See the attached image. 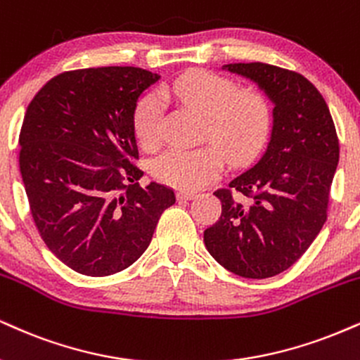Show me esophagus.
<instances>
[{
	"label": "esophagus",
	"instance_id": "obj_1",
	"mask_svg": "<svg viewBox=\"0 0 360 360\" xmlns=\"http://www.w3.org/2000/svg\"><path fill=\"white\" fill-rule=\"evenodd\" d=\"M177 201H191V199H194L198 196L196 193L193 191H177Z\"/></svg>",
	"mask_w": 360,
	"mask_h": 360
}]
</instances>
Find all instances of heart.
<instances>
[{"mask_svg":"<svg viewBox=\"0 0 360 360\" xmlns=\"http://www.w3.org/2000/svg\"><path fill=\"white\" fill-rule=\"evenodd\" d=\"M164 98H176L206 117L207 134L231 161H243L262 144L270 124L265 98L240 92L236 84L205 70L181 75L161 90ZM164 103L158 94H147L137 103L134 129L147 149L159 146L162 137ZM223 155L213 146L196 149H169L155 159L153 174L164 184L196 189L221 172Z\"/></svg>","mask_w":360,"mask_h":360,"instance_id":"b5f03b06","label":"heart"}]
</instances>
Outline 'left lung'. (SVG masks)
<instances>
[{"label":"left lung","mask_w":360,"mask_h":360,"mask_svg":"<svg viewBox=\"0 0 360 360\" xmlns=\"http://www.w3.org/2000/svg\"><path fill=\"white\" fill-rule=\"evenodd\" d=\"M223 70L253 82L274 103V120L258 162L214 193L221 216L205 245L231 274L270 278L288 270L326 223L339 139L326 101L300 73L259 62Z\"/></svg>","instance_id":"1"}]
</instances>
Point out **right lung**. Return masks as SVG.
Instances as JSON below:
<instances>
[{"label": "right lung", "mask_w": 360, "mask_h": 360, "mask_svg": "<svg viewBox=\"0 0 360 360\" xmlns=\"http://www.w3.org/2000/svg\"><path fill=\"white\" fill-rule=\"evenodd\" d=\"M161 75L136 67L60 73L34 95L20 132V171L49 250L77 274L114 275L141 258L172 189L144 176L134 114Z\"/></svg>", "instance_id": "right-lung-1"}]
</instances>
